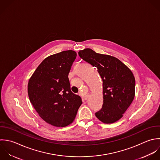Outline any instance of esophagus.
Segmentation results:
<instances>
[{
  "instance_id": "esophagus-1",
  "label": "esophagus",
  "mask_w": 160,
  "mask_h": 160,
  "mask_svg": "<svg viewBox=\"0 0 160 160\" xmlns=\"http://www.w3.org/2000/svg\"><path fill=\"white\" fill-rule=\"evenodd\" d=\"M88 97H89V95H85V96L83 97V98L85 100H87L88 98Z\"/></svg>"
}]
</instances>
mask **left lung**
I'll list each match as a JSON object with an SVG mask.
<instances>
[{
	"mask_svg": "<svg viewBox=\"0 0 160 160\" xmlns=\"http://www.w3.org/2000/svg\"><path fill=\"white\" fill-rule=\"evenodd\" d=\"M81 58L97 68L103 82V103L95 113L106 124L121 119L135 96V79L132 70L117 58L96 53L90 48L80 50Z\"/></svg>",
	"mask_w": 160,
	"mask_h": 160,
	"instance_id": "left-lung-1",
	"label": "left lung"
}]
</instances>
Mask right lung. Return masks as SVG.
<instances>
[{"instance_id":"add662e5","label":"right lung","mask_w":160,"mask_h":160,"mask_svg":"<svg viewBox=\"0 0 160 160\" xmlns=\"http://www.w3.org/2000/svg\"><path fill=\"white\" fill-rule=\"evenodd\" d=\"M77 57L73 50L50 55L38 66L27 86L30 101L47 123L65 127L73 122L82 103L70 89L68 73Z\"/></svg>"}]
</instances>
